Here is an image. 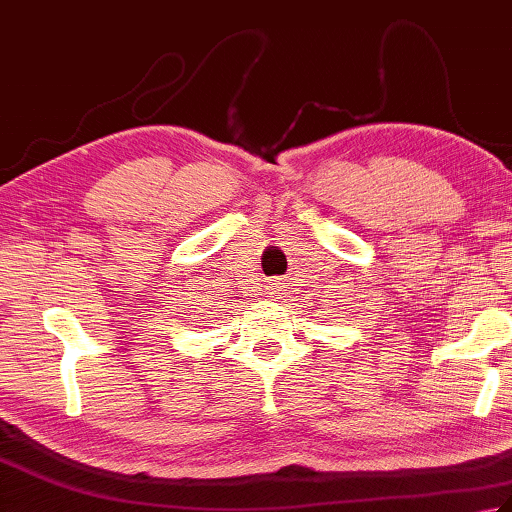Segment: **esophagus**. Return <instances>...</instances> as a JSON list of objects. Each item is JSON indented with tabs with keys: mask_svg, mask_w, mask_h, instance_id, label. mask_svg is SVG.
<instances>
[{
	"mask_svg": "<svg viewBox=\"0 0 512 512\" xmlns=\"http://www.w3.org/2000/svg\"><path fill=\"white\" fill-rule=\"evenodd\" d=\"M266 290H268V295H281V284H277V281H270Z\"/></svg>",
	"mask_w": 512,
	"mask_h": 512,
	"instance_id": "esophagus-1",
	"label": "esophagus"
}]
</instances>
